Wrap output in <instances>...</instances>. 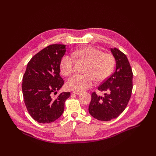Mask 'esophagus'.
Wrapping results in <instances>:
<instances>
[{"mask_svg": "<svg viewBox=\"0 0 156 156\" xmlns=\"http://www.w3.org/2000/svg\"><path fill=\"white\" fill-rule=\"evenodd\" d=\"M73 94H80V93H82L81 92H79V91H73L72 92Z\"/></svg>", "mask_w": 156, "mask_h": 156, "instance_id": "esophagus-1", "label": "esophagus"}]
</instances>
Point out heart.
I'll return each instance as SVG.
<instances>
[{"label": "heart", "mask_w": 156, "mask_h": 156, "mask_svg": "<svg viewBox=\"0 0 156 156\" xmlns=\"http://www.w3.org/2000/svg\"><path fill=\"white\" fill-rule=\"evenodd\" d=\"M72 57L64 55L59 62L62 74L70 76L74 71V59L87 62L83 75H74L68 80L67 87L70 90L82 92L97 82L105 80L111 75L115 66V59L108 53H102L92 46H87L74 51Z\"/></svg>", "instance_id": "b5f03b06"}]
</instances>
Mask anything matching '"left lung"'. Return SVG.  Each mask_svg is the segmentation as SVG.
I'll return each mask as SVG.
<instances>
[{
    "instance_id": "left-lung-1",
    "label": "left lung",
    "mask_w": 156,
    "mask_h": 156,
    "mask_svg": "<svg viewBox=\"0 0 156 156\" xmlns=\"http://www.w3.org/2000/svg\"><path fill=\"white\" fill-rule=\"evenodd\" d=\"M116 61L115 72L99 86L100 91H106L103 97L94 92L88 111L99 121H108L119 117L130 100L133 89V72L127 56L117 48H111Z\"/></svg>"
}]
</instances>
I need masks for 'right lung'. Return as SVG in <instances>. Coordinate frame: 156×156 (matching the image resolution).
<instances>
[{"label": "right lung", "mask_w": 156, "mask_h": 156, "mask_svg": "<svg viewBox=\"0 0 156 156\" xmlns=\"http://www.w3.org/2000/svg\"><path fill=\"white\" fill-rule=\"evenodd\" d=\"M66 45L53 44L38 52L29 62L23 77L22 91L29 115L39 123H49L61 117L69 92L53 97L64 83L59 76V62Z\"/></svg>", "instance_id": "1"}]
</instances>
